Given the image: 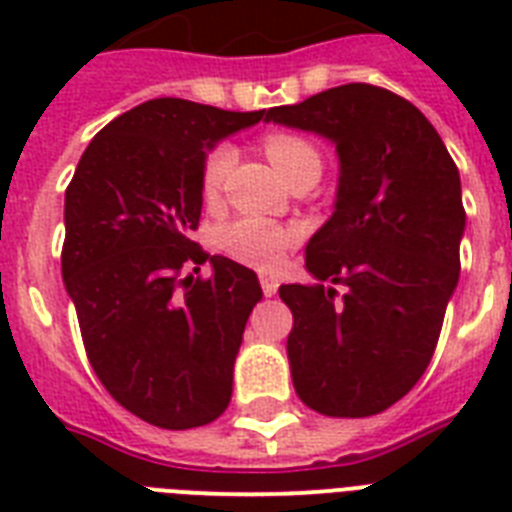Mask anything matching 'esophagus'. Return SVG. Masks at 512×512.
Segmentation results:
<instances>
[{
	"label": "esophagus",
	"instance_id": "1",
	"mask_svg": "<svg viewBox=\"0 0 512 512\" xmlns=\"http://www.w3.org/2000/svg\"><path fill=\"white\" fill-rule=\"evenodd\" d=\"M260 287H263L265 297H273L279 292V279L273 273H260Z\"/></svg>",
	"mask_w": 512,
	"mask_h": 512
}]
</instances>
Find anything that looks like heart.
<instances>
[{
	"mask_svg": "<svg viewBox=\"0 0 512 512\" xmlns=\"http://www.w3.org/2000/svg\"><path fill=\"white\" fill-rule=\"evenodd\" d=\"M265 154L273 162V167L284 177H292L300 170H319L321 154L311 140L297 135V132H271L263 140ZM236 162V151L228 143H217L207 151L204 164H201V193L204 199H217L223 188L225 177ZM300 241V231L265 220L257 215L236 217L220 231V249L225 255L249 268H273L281 263V257Z\"/></svg>",
	"mask_w": 512,
	"mask_h": 512,
	"instance_id": "b5f03b06",
	"label": "heart"
}]
</instances>
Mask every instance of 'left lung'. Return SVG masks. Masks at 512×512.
I'll list each match as a JSON object with an SVG mask.
<instances>
[{
  "instance_id": "left-lung-1",
  "label": "left lung",
  "mask_w": 512,
  "mask_h": 512,
  "mask_svg": "<svg viewBox=\"0 0 512 512\" xmlns=\"http://www.w3.org/2000/svg\"><path fill=\"white\" fill-rule=\"evenodd\" d=\"M265 122L319 132L340 156L335 212L305 247L319 284L279 287L297 396L327 417L385 412L428 369L460 279L457 164L420 108L374 84L268 108Z\"/></svg>"
}]
</instances>
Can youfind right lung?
<instances>
[{
	"instance_id": "add662e5",
	"label": "right lung",
	"mask_w": 512,
	"mask_h": 512,
	"mask_svg": "<svg viewBox=\"0 0 512 512\" xmlns=\"http://www.w3.org/2000/svg\"><path fill=\"white\" fill-rule=\"evenodd\" d=\"M263 114L146 100L92 138L66 188L60 265L84 350L108 393L156 428H199L231 401L263 289L255 271L209 257L191 233L207 148ZM204 262L213 273L193 277Z\"/></svg>"
}]
</instances>
